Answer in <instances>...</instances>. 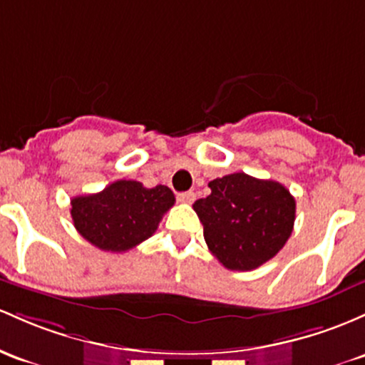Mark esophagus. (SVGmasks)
Segmentation results:
<instances>
[{
	"label": "esophagus",
	"instance_id": "34e87169",
	"mask_svg": "<svg viewBox=\"0 0 365 365\" xmlns=\"http://www.w3.org/2000/svg\"><path fill=\"white\" fill-rule=\"evenodd\" d=\"M178 201L183 204H192L195 201V194L194 192H182V194H178Z\"/></svg>",
	"mask_w": 365,
	"mask_h": 365
}]
</instances>
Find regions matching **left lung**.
<instances>
[{"mask_svg":"<svg viewBox=\"0 0 365 365\" xmlns=\"http://www.w3.org/2000/svg\"><path fill=\"white\" fill-rule=\"evenodd\" d=\"M211 194L194 202L204 241L228 270L247 272L274 258L291 237L296 202L274 180L232 173L207 183Z\"/></svg>","mask_w":365,"mask_h":365,"instance_id":"left-lung-1","label":"left lung"}]
</instances>
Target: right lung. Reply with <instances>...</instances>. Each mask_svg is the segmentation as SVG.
Masks as SVG:
<instances>
[{
	"label": "right lung",
	"instance_id": "1",
	"mask_svg": "<svg viewBox=\"0 0 365 365\" xmlns=\"http://www.w3.org/2000/svg\"><path fill=\"white\" fill-rule=\"evenodd\" d=\"M173 204L166 185L147 189L135 180H118L98 194L72 199L71 216L76 230L95 247L124 253L149 239Z\"/></svg>",
	"mask_w": 365,
	"mask_h": 365
}]
</instances>
